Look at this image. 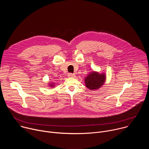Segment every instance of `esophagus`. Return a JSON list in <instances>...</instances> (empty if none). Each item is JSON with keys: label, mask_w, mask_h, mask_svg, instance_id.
Instances as JSON below:
<instances>
[{"label": "esophagus", "mask_w": 149, "mask_h": 149, "mask_svg": "<svg viewBox=\"0 0 149 149\" xmlns=\"http://www.w3.org/2000/svg\"><path fill=\"white\" fill-rule=\"evenodd\" d=\"M68 78H75V75L74 74L70 73V74H68Z\"/></svg>", "instance_id": "obj_1"}]
</instances>
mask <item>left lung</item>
<instances>
[{"instance_id":"left-lung-1","label":"left lung","mask_w":149,"mask_h":149,"mask_svg":"<svg viewBox=\"0 0 149 149\" xmlns=\"http://www.w3.org/2000/svg\"><path fill=\"white\" fill-rule=\"evenodd\" d=\"M106 80V74L104 72L100 73L93 71L84 78V82L87 88L91 91L100 88L104 84Z\"/></svg>"}]
</instances>
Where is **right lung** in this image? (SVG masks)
Returning <instances> with one entry per match:
<instances>
[{"label": "right lung", "mask_w": 149, "mask_h": 149, "mask_svg": "<svg viewBox=\"0 0 149 149\" xmlns=\"http://www.w3.org/2000/svg\"><path fill=\"white\" fill-rule=\"evenodd\" d=\"M48 86H49V87H51V88H54V87H55V84H54V82H48Z\"/></svg>", "instance_id": "obj_1"}]
</instances>
